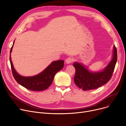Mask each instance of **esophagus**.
I'll list each match as a JSON object with an SVG mask.
<instances>
[{"mask_svg":"<svg viewBox=\"0 0 126 126\" xmlns=\"http://www.w3.org/2000/svg\"><path fill=\"white\" fill-rule=\"evenodd\" d=\"M72 61V59L71 58H68L67 59H66L65 60V62L67 64H69L70 63H71Z\"/></svg>","mask_w":126,"mask_h":126,"instance_id":"1","label":"esophagus"}]
</instances>
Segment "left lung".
I'll use <instances>...</instances> for the list:
<instances>
[{
	"mask_svg": "<svg viewBox=\"0 0 126 126\" xmlns=\"http://www.w3.org/2000/svg\"><path fill=\"white\" fill-rule=\"evenodd\" d=\"M117 62V50L113 46L111 61L103 69L93 71L83 64L75 62L74 82L77 86L83 90H89L100 87L107 83L111 79Z\"/></svg>",
	"mask_w": 126,
	"mask_h": 126,
	"instance_id": "left-lung-1",
	"label": "left lung"
}]
</instances>
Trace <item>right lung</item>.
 Returning a JSON list of instances; mask_svg holds the SVG:
<instances>
[{
	"instance_id": "1",
	"label": "right lung",
	"mask_w": 126,
	"mask_h": 126,
	"mask_svg": "<svg viewBox=\"0 0 126 126\" xmlns=\"http://www.w3.org/2000/svg\"><path fill=\"white\" fill-rule=\"evenodd\" d=\"M15 40L10 50V61L13 77L17 82L24 87L32 91H42L49 87L51 84L55 75L64 67V60L52 61L40 73L31 77H25L19 75L14 68L11 60V54Z\"/></svg>"
}]
</instances>
